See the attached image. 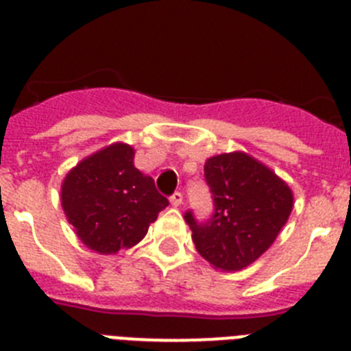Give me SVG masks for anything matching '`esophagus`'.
<instances>
[{"mask_svg":"<svg viewBox=\"0 0 351 351\" xmlns=\"http://www.w3.org/2000/svg\"><path fill=\"white\" fill-rule=\"evenodd\" d=\"M170 204H172L173 207H181V204H182V193H181V191H176V193L170 197Z\"/></svg>","mask_w":351,"mask_h":351,"instance_id":"34e87169","label":"esophagus"}]
</instances>
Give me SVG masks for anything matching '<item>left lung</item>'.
I'll return each instance as SVG.
<instances>
[{"label":"left lung","mask_w":351,"mask_h":351,"mask_svg":"<svg viewBox=\"0 0 351 351\" xmlns=\"http://www.w3.org/2000/svg\"><path fill=\"white\" fill-rule=\"evenodd\" d=\"M204 172L214 213L204 223L191 210L184 214L195 247L214 269L241 271L274 243L288 221L293 193L269 167L241 151L209 158Z\"/></svg>","instance_id":"left-lung-1"}]
</instances>
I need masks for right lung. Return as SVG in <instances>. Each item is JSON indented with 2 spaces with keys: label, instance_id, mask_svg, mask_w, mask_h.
Instances as JSON below:
<instances>
[{
  "label": "right lung",
  "instance_id": "1",
  "mask_svg": "<svg viewBox=\"0 0 351 351\" xmlns=\"http://www.w3.org/2000/svg\"><path fill=\"white\" fill-rule=\"evenodd\" d=\"M133 156L132 145H107L77 163L61 184V206L77 237L101 255L141 243L169 206Z\"/></svg>",
  "mask_w": 351,
  "mask_h": 351
}]
</instances>
